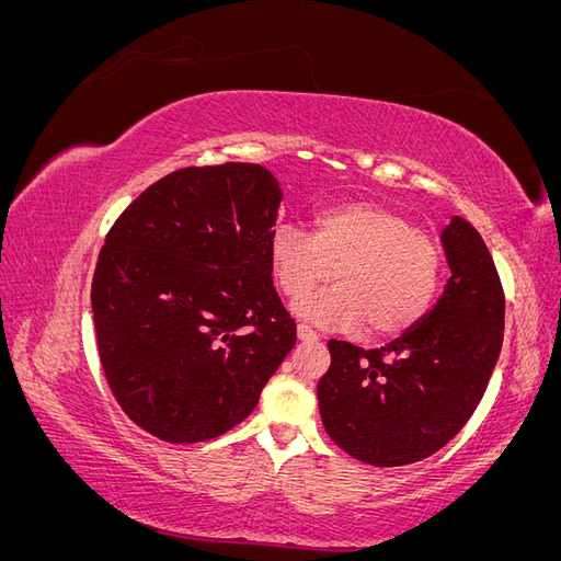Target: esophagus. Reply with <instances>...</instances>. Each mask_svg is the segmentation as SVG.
I'll use <instances>...</instances> for the list:
<instances>
[{
    "mask_svg": "<svg viewBox=\"0 0 561 561\" xmlns=\"http://www.w3.org/2000/svg\"><path fill=\"white\" fill-rule=\"evenodd\" d=\"M297 336L301 339V342H318V339H320V334H318L313 328L304 325V322L297 328Z\"/></svg>",
    "mask_w": 561,
    "mask_h": 561,
    "instance_id": "1",
    "label": "esophagus"
}]
</instances>
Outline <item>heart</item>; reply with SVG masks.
Masks as SVG:
<instances>
[{
  "label": "heart",
  "instance_id": "heart-1",
  "mask_svg": "<svg viewBox=\"0 0 561 561\" xmlns=\"http://www.w3.org/2000/svg\"><path fill=\"white\" fill-rule=\"evenodd\" d=\"M268 260L280 290L299 299L330 280L336 285L297 301V311L318 325L355 328L390 336L428 313L443 276V252L402 213L379 203L348 201L313 217V236L297 225H278L268 239Z\"/></svg>",
  "mask_w": 561,
  "mask_h": 561
}]
</instances>
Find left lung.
Returning a JSON list of instances; mask_svg holds the SVG:
<instances>
[{
  "label": "left lung",
  "instance_id": "1",
  "mask_svg": "<svg viewBox=\"0 0 561 561\" xmlns=\"http://www.w3.org/2000/svg\"><path fill=\"white\" fill-rule=\"evenodd\" d=\"M451 276L435 307L381 348L330 339L318 381L322 426L363 463L421 461L478 410L503 346L505 297L491 252L463 217L443 231Z\"/></svg>",
  "mask_w": 561,
  "mask_h": 561
}]
</instances>
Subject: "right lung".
<instances>
[{
    "label": "right lung",
    "mask_w": 561,
    "mask_h": 561,
    "mask_svg": "<svg viewBox=\"0 0 561 561\" xmlns=\"http://www.w3.org/2000/svg\"><path fill=\"white\" fill-rule=\"evenodd\" d=\"M280 198L260 163L192 165L110 229L91 287L98 353L142 431L173 445L231 431L293 351L268 260Z\"/></svg>",
    "instance_id": "1"
}]
</instances>
